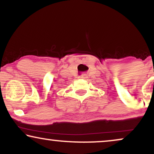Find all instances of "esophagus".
Masks as SVG:
<instances>
[{
    "mask_svg": "<svg viewBox=\"0 0 154 154\" xmlns=\"http://www.w3.org/2000/svg\"><path fill=\"white\" fill-rule=\"evenodd\" d=\"M79 78H80V79H85L86 78H87V76H86V75L83 74V75H81V76H80Z\"/></svg>",
    "mask_w": 154,
    "mask_h": 154,
    "instance_id": "esophagus-1",
    "label": "esophagus"
}]
</instances>
